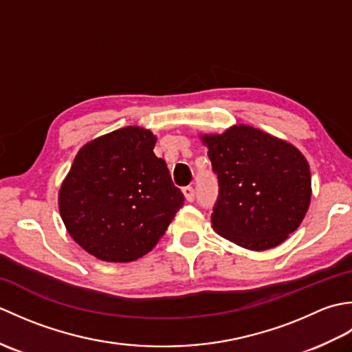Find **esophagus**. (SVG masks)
I'll use <instances>...</instances> for the list:
<instances>
[{"mask_svg": "<svg viewBox=\"0 0 352 352\" xmlns=\"http://www.w3.org/2000/svg\"><path fill=\"white\" fill-rule=\"evenodd\" d=\"M183 193L188 203H193V199H195V189H193V186H186L183 189Z\"/></svg>", "mask_w": 352, "mask_h": 352, "instance_id": "obj_1", "label": "esophagus"}]
</instances>
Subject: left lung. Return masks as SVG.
I'll use <instances>...</instances> for the list:
<instances>
[{"label": "left lung", "mask_w": 352, "mask_h": 352, "mask_svg": "<svg viewBox=\"0 0 352 352\" xmlns=\"http://www.w3.org/2000/svg\"><path fill=\"white\" fill-rule=\"evenodd\" d=\"M199 138L219 183L212 213L216 233L251 251L286 241L311 198L310 166L300 149L245 124Z\"/></svg>", "instance_id": "obj_1"}]
</instances>
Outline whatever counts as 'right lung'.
Segmentation results:
<instances>
[{
    "instance_id": "1",
    "label": "right lung",
    "mask_w": 352,
    "mask_h": 352,
    "mask_svg": "<svg viewBox=\"0 0 352 352\" xmlns=\"http://www.w3.org/2000/svg\"><path fill=\"white\" fill-rule=\"evenodd\" d=\"M157 138L124 126L80 149L58 190V210L71 237L91 256L129 263L151 251L184 203Z\"/></svg>"
}]
</instances>
